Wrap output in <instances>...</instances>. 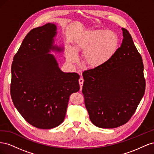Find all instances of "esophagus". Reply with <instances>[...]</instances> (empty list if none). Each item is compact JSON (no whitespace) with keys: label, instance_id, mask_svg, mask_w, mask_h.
Here are the masks:
<instances>
[{"label":"esophagus","instance_id":"34e87169","mask_svg":"<svg viewBox=\"0 0 154 154\" xmlns=\"http://www.w3.org/2000/svg\"><path fill=\"white\" fill-rule=\"evenodd\" d=\"M79 84H80V91H82V87H83V79L82 78H80V79H79Z\"/></svg>","mask_w":154,"mask_h":154}]
</instances>
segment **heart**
Wrapping results in <instances>:
<instances>
[{"mask_svg": "<svg viewBox=\"0 0 154 154\" xmlns=\"http://www.w3.org/2000/svg\"><path fill=\"white\" fill-rule=\"evenodd\" d=\"M118 37L111 31L97 29L85 32L74 41V48L78 52H83V60L92 68L103 66L112 57L118 48ZM74 53L69 54L67 60L73 62Z\"/></svg>", "mask_w": 154, "mask_h": 154, "instance_id": "heart-1", "label": "heart"}]
</instances>
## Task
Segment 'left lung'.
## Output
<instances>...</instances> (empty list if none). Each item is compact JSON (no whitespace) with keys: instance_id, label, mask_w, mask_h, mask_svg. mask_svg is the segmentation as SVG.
Returning a JSON list of instances; mask_svg holds the SVG:
<instances>
[{"instance_id":"left-lung-1","label":"left lung","mask_w":154,"mask_h":154,"mask_svg":"<svg viewBox=\"0 0 154 154\" xmlns=\"http://www.w3.org/2000/svg\"><path fill=\"white\" fill-rule=\"evenodd\" d=\"M122 44L103 66L83 72L82 93L91 122L113 128L127 123L144 96L146 82L141 54L129 32L122 28Z\"/></svg>"}]
</instances>
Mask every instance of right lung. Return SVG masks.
I'll use <instances>...</instances> for the list:
<instances>
[{
    "label": "right lung",
    "instance_id": "add662e5",
    "mask_svg": "<svg viewBox=\"0 0 154 154\" xmlns=\"http://www.w3.org/2000/svg\"><path fill=\"white\" fill-rule=\"evenodd\" d=\"M57 26L48 23L26 36L11 66L13 103L27 123L41 129L58 127L65 119L69 96L80 90L76 72H63L50 50Z\"/></svg>",
    "mask_w": 154,
    "mask_h": 154
}]
</instances>
